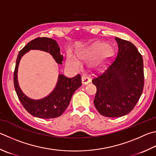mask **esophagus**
<instances>
[{
	"label": "esophagus",
	"instance_id": "34e87169",
	"mask_svg": "<svg viewBox=\"0 0 156 156\" xmlns=\"http://www.w3.org/2000/svg\"><path fill=\"white\" fill-rule=\"evenodd\" d=\"M82 80V84H84V85H86L90 83V79L88 78L86 76H83L81 78Z\"/></svg>",
	"mask_w": 156,
	"mask_h": 156
}]
</instances>
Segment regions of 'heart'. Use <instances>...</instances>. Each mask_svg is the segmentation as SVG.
<instances>
[{"label":"heart","instance_id":"b5f03b06","mask_svg":"<svg viewBox=\"0 0 156 156\" xmlns=\"http://www.w3.org/2000/svg\"><path fill=\"white\" fill-rule=\"evenodd\" d=\"M107 45L105 44L97 43L84 52L79 53L78 56L81 60L88 61L98 55L95 60L92 62L91 67L95 70H103L106 68L109 61L113 56L112 50L109 48L105 49ZM67 64L71 68L76 70L80 69L81 67L80 63L78 59L71 55L67 56Z\"/></svg>","mask_w":156,"mask_h":156}]
</instances>
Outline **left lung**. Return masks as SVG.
I'll return each instance as SVG.
<instances>
[{"mask_svg":"<svg viewBox=\"0 0 156 156\" xmlns=\"http://www.w3.org/2000/svg\"><path fill=\"white\" fill-rule=\"evenodd\" d=\"M118 53L114 62L93 78L97 88L94 105L101 115L119 117L134 108L144 87L143 60L134 44L115 37Z\"/></svg>","mask_w":156,"mask_h":156,"instance_id":"1","label":"left lung"}]
</instances>
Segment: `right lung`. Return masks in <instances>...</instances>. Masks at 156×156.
Returning <instances> with one entry per match:
<instances>
[{"mask_svg":"<svg viewBox=\"0 0 156 156\" xmlns=\"http://www.w3.org/2000/svg\"><path fill=\"white\" fill-rule=\"evenodd\" d=\"M30 50H38L50 53L58 64H62L63 55L55 39L48 37H38L28 43L22 48L16 59L15 71L13 73V83L17 95L21 104L28 112L34 117L41 119L58 117L64 112L68 106L72 95L82 85L80 75L68 78L63 74H59L55 89L50 94L39 100H33L22 92L18 80V70L20 61L25 54Z\"/></svg>","mask_w":156,"mask_h":156,"instance_id":"right-lung-1","label":"right lung"}]
</instances>
